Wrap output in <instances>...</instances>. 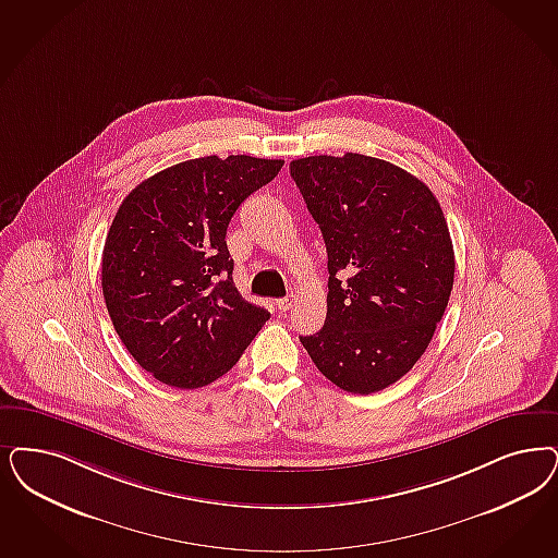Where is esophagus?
Here are the masks:
<instances>
[{
  "instance_id": "34e87169",
  "label": "esophagus",
  "mask_w": 558,
  "mask_h": 558,
  "mask_svg": "<svg viewBox=\"0 0 558 558\" xmlns=\"http://www.w3.org/2000/svg\"><path fill=\"white\" fill-rule=\"evenodd\" d=\"M292 305H294V299H292V294H289V296H284V299H278V301H276V307H278V311H280V313H287V311H290V308H292Z\"/></svg>"
}]
</instances>
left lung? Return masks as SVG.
<instances>
[{"label":"left lung","instance_id":"obj_1","mask_svg":"<svg viewBox=\"0 0 558 558\" xmlns=\"http://www.w3.org/2000/svg\"><path fill=\"white\" fill-rule=\"evenodd\" d=\"M290 177L327 250V315L301 344L331 384L368 396L402 379L433 340L456 257L421 179L365 154L307 156Z\"/></svg>","mask_w":558,"mask_h":558}]
</instances>
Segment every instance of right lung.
Listing matches in <instances>:
<instances>
[{
    "label": "right lung",
    "mask_w": 558,
    "mask_h": 558,
    "mask_svg": "<svg viewBox=\"0 0 558 558\" xmlns=\"http://www.w3.org/2000/svg\"><path fill=\"white\" fill-rule=\"evenodd\" d=\"M284 160L236 154L179 162L119 206L102 250V294L137 365L179 389L231 371L269 319L232 282V214Z\"/></svg>",
    "instance_id": "obj_1"
}]
</instances>
